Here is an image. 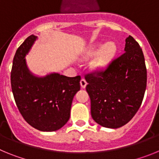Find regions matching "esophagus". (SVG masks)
Returning a JSON list of instances; mask_svg holds the SVG:
<instances>
[{
  "instance_id": "esophagus-1",
  "label": "esophagus",
  "mask_w": 159,
  "mask_h": 159,
  "mask_svg": "<svg viewBox=\"0 0 159 159\" xmlns=\"http://www.w3.org/2000/svg\"><path fill=\"white\" fill-rule=\"evenodd\" d=\"M80 86L82 88H85L87 86V81L84 80V79H82L80 80Z\"/></svg>"
}]
</instances>
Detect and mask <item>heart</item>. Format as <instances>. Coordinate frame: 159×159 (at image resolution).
Listing matches in <instances>:
<instances>
[{"mask_svg":"<svg viewBox=\"0 0 159 159\" xmlns=\"http://www.w3.org/2000/svg\"><path fill=\"white\" fill-rule=\"evenodd\" d=\"M117 51V46L114 42H108L104 45L102 44H95L89 48L86 52L84 53V58L93 57L99 52L96 57L92 62V68L94 71H100L104 70L113 59L114 56L116 55Z\"/></svg>","mask_w":159,"mask_h":159,"instance_id":"heart-1","label":"heart"}]
</instances>
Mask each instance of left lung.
Segmentation results:
<instances>
[{
    "instance_id": "obj_1",
    "label": "left lung",
    "mask_w": 159,
    "mask_h": 159,
    "mask_svg": "<svg viewBox=\"0 0 159 159\" xmlns=\"http://www.w3.org/2000/svg\"><path fill=\"white\" fill-rule=\"evenodd\" d=\"M124 51L105 71L85 76L92 119L107 128L123 127L134 117L147 88L145 59L131 36L126 39Z\"/></svg>"
}]
</instances>
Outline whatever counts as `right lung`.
Masks as SVG:
<instances>
[{"mask_svg":"<svg viewBox=\"0 0 159 159\" xmlns=\"http://www.w3.org/2000/svg\"><path fill=\"white\" fill-rule=\"evenodd\" d=\"M36 39L31 35L16 50L11 71L12 92L25 121L41 131H55L69 119L73 98L80 89L81 77L56 72L42 77L33 75L25 58Z\"/></svg>","mask_w":159,"mask_h":159,"instance_id":"obj_1","label":"right lung"}]
</instances>
